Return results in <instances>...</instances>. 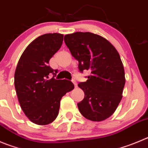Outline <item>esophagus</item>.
Instances as JSON below:
<instances>
[{"label":"esophagus","instance_id":"1","mask_svg":"<svg viewBox=\"0 0 148 148\" xmlns=\"http://www.w3.org/2000/svg\"><path fill=\"white\" fill-rule=\"evenodd\" d=\"M72 82H73V84H74V87H75V88H77V82H76L75 80H74V79H73Z\"/></svg>","mask_w":148,"mask_h":148}]
</instances>
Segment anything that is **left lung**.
Wrapping results in <instances>:
<instances>
[{
	"instance_id": "obj_1",
	"label": "left lung",
	"mask_w": 148,
	"mask_h": 148,
	"mask_svg": "<svg viewBox=\"0 0 148 148\" xmlns=\"http://www.w3.org/2000/svg\"><path fill=\"white\" fill-rule=\"evenodd\" d=\"M64 41L78 60L79 70L90 72L86 82L78 84L85 93L83 100L77 103L79 110L90 121L107 119L119 105L125 82L119 53L108 40L93 33L67 34Z\"/></svg>"
}]
</instances>
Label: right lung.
Masks as SVG:
<instances>
[{
    "mask_svg": "<svg viewBox=\"0 0 148 148\" xmlns=\"http://www.w3.org/2000/svg\"><path fill=\"white\" fill-rule=\"evenodd\" d=\"M63 35L58 33L40 36L22 54L14 73V86L20 107L34 123L45 125L57 118L60 100L74 88L71 81L49 79L56 75L49 61L61 47Z\"/></svg>",
    "mask_w": 148,
    "mask_h": 148,
    "instance_id": "add662e5",
    "label": "right lung"
}]
</instances>
